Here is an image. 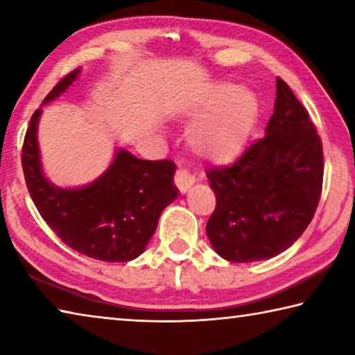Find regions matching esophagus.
Here are the masks:
<instances>
[{"label":"esophagus","instance_id":"34e87169","mask_svg":"<svg viewBox=\"0 0 355 355\" xmlns=\"http://www.w3.org/2000/svg\"><path fill=\"white\" fill-rule=\"evenodd\" d=\"M194 183H196V178L192 177L186 169H178L175 172V184L182 194H186V192L191 189V186Z\"/></svg>","mask_w":355,"mask_h":355}]
</instances>
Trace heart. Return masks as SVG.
<instances>
[{"mask_svg":"<svg viewBox=\"0 0 355 355\" xmlns=\"http://www.w3.org/2000/svg\"><path fill=\"white\" fill-rule=\"evenodd\" d=\"M188 117L200 120L189 135L196 153L216 164L238 159L260 120V101L235 83H219L189 107Z\"/></svg>","mask_w":355,"mask_h":355,"instance_id":"b5f03b06","label":"heart"}]
</instances>
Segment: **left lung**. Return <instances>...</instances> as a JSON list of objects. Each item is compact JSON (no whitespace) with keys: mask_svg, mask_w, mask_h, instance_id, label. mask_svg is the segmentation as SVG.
Segmentation results:
<instances>
[{"mask_svg":"<svg viewBox=\"0 0 355 355\" xmlns=\"http://www.w3.org/2000/svg\"><path fill=\"white\" fill-rule=\"evenodd\" d=\"M264 135L235 164L207 172L216 196L207 235L218 255L233 263L269 260L291 248L321 197V139L282 78Z\"/></svg>","mask_w":355,"mask_h":355,"instance_id":"left-lung-1","label":"left lung"}]
</instances>
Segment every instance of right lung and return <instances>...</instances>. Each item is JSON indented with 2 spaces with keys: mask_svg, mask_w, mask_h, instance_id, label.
<instances>
[{
  "mask_svg": "<svg viewBox=\"0 0 355 355\" xmlns=\"http://www.w3.org/2000/svg\"><path fill=\"white\" fill-rule=\"evenodd\" d=\"M76 69L46 95L56 100L75 83ZM42 107L29 122L21 164L29 196L51 230L83 255L101 261H130L146 250L163 209L178 197L173 183L177 166L169 159L136 158L116 148L112 163L89 184L61 188L46 178L37 139Z\"/></svg>",
  "mask_w": 355,
  "mask_h": 355,
  "instance_id": "right-lung-1",
  "label": "right lung"
}]
</instances>
